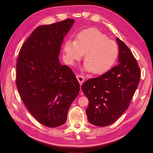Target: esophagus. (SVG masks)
Masks as SVG:
<instances>
[{"mask_svg":"<svg viewBox=\"0 0 153 153\" xmlns=\"http://www.w3.org/2000/svg\"><path fill=\"white\" fill-rule=\"evenodd\" d=\"M76 77H77V79L78 80V81H79L80 85H82V83L84 81V79H85L84 76L82 75V74H77L76 75Z\"/></svg>","mask_w":153,"mask_h":153,"instance_id":"obj_1","label":"esophagus"}]
</instances>
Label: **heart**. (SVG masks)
I'll return each mask as SVG.
<instances>
[{"mask_svg": "<svg viewBox=\"0 0 153 153\" xmlns=\"http://www.w3.org/2000/svg\"><path fill=\"white\" fill-rule=\"evenodd\" d=\"M63 51L66 62L72 65L81 59L84 53V69L102 74L110 70L118 55L117 43L98 29L89 28L77 34L75 41L69 39L64 45Z\"/></svg>", "mask_w": 153, "mask_h": 153, "instance_id": "1", "label": "heart"}]
</instances>
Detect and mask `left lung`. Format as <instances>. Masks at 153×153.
<instances>
[{
	"label": "left lung",
	"instance_id": "1",
	"mask_svg": "<svg viewBox=\"0 0 153 153\" xmlns=\"http://www.w3.org/2000/svg\"><path fill=\"white\" fill-rule=\"evenodd\" d=\"M119 63L105 74L89 79L82 85L89 99L86 114L89 122L97 126L114 123L129 107L139 85L141 71L131 51L117 38Z\"/></svg>",
	"mask_w": 153,
	"mask_h": 153
}]
</instances>
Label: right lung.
<instances>
[{
	"instance_id": "add662e5",
	"label": "right lung",
	"mask_w": 153,
	"mask_h": 153,
	"mask_svg": "<svg viewBox=\"0 0 153 153\" xmlns=\"http://www.w3.org/2000/svg\"><path fill=\"white\" fill-rule=\"evenodd\" d=\"M74 22L67 19L37 27L23 43L17 62L16 84L30 113L40 123L57 127L66 122L80 86L73 72L61 65V45Z\"/></svg>"
}]
</instances>
